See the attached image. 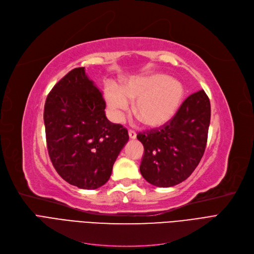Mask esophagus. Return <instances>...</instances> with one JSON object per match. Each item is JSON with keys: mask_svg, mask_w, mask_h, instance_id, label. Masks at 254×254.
Segmentation results:
<instances>
[{"mask_svg": "<svg viewBox=\"0 0 254 254\" xmlns=\"http://www.w3.org/2000/svg\"><path fill=\"white\" fill-rule=\"evenodd\" d=\"M128 134H129V137L132 138V139L136 137V133L134 132L133 130H129V131H128Z\"/></svg>", "mask_w": 254, "mask_h": 254, "instance_id": "esophagus-1", "label": "esophagus"}]
</instances>
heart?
I'll return each instance as SVG.
<instances>
[{"mask_svg": "<svg viewBox=\"0 0 254 254\" xmlns=\"http://www.w3.org/2000/svg\"><path fill=\"white\" fill-rule=\"evenodd\" d=\"M105 99L116 122H121L133 102L132 111L148 127H160L174 117L184 100L183 84L169 74L153 72L127 80L119 88L113 83L105 86Z\"/></svg>", "mask_w": 254, "mask_h": 254, "instance_id": "heart-1", "label": "heart"}]
</instances>
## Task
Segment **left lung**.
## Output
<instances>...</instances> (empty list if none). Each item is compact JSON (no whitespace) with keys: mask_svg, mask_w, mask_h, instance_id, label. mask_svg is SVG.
I'll use <instances>...</instances> for the list:
<instances>
[{"mask_svg":"<svg viewBox=\"0 0 254 254\" xmlns=\"http://www.w3.org/2000/svg\"><path fill=\"white\" fill-rule=\"evenodd\" d=\"M210 101L199 90L183 102L168 123L137 133L144 146L143 178L156 187H171L194 171L205 152L210 124Z\"/></svg>","mask_w":254,"mask_h":254,"instance_id":"left-lung-1","label":"left lung"}]
</instances>
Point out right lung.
Listing matches in <instances>:
<instances>
[{
	"label": "right lung",
	"mask_w": 254,
	"mask_h": 254,
	"mask_svg": "<svg viewBox=\"0 0 254 254\" xmlns=\"http://www.w3.org/2000/svg\"><path fill=\"white\" fill-rule=\"evenodd\" d=\"M102 92L85 67L69 71L49 92L44 107L49 157L60 177L81 189L106 183L128 142L126 128L105 115Z\"/></svg>",
	"instance_id": "right-lung-1"
}]
</instances>
